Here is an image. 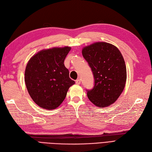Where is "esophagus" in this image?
<instances>
[{
    "label": "esophagus",
    "mask_w": 152,
    "mask_h": 152,
    "mask_svg": "<svg viewBox=\"0 0 152 152\" xmlns=\"http://www.w3.org/2000/svg\"><path fill=\"white\" fill-rule=\"evenodd\" d=\"M75 83H76L77 85H80V79H77V80H76V81H75Z\"/></svg>",
    "instance_id": "obj_1"
}]
</instances>
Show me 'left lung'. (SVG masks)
Returning a JSON list of instances; mask_svg holds the SVG:
<instances>
[{
  "instance_id": "8db88e82",
  "label": "left lung",
  "mask_w": 152,
  "mask_h": 152,
  "mask_svg": "<svg viewBox=\"0 0 152 152\" xmlns=\"http://www.w3.org/2000/svg\"><path fill=\"white\" fill-rule=\"evenodd\" d=\"M82 54L95 79L88 97L98 107L110 106L118 99L126 85L127 71L122 53L114 45L99 42L84 47Z\"/></svg>"
}]
</instances>
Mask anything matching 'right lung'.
Returning <instances> with one entry per match:
<instances>
[{"label":"right lung","mask_w":152,"mask_h":152,"mask_svg":"<svg viewBox=\"0 0 152 152\" xmlns=\"http://www.w3.org/2000/svg\"><path fill=\"white\" fill-rule=\"evenodd\" d=\"M71 47L43 49L33 55L26 64L25 82L32 100L44 109L58 107L75 81L69 77L64 60Z\"/></svg>","instance_id":"right-lung-1"}]
</instances>
